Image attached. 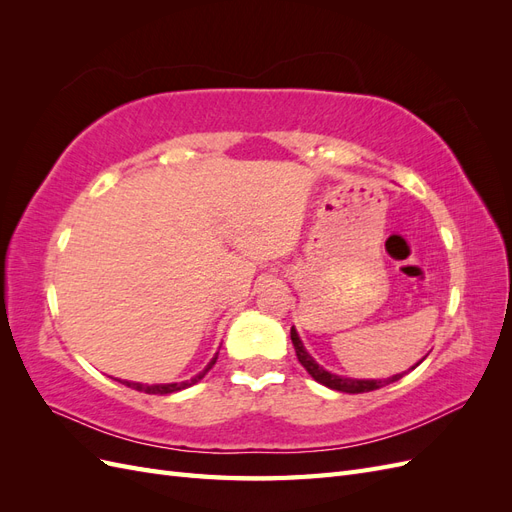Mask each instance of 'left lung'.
Returning a JSON list of instances; mask_svg holds the SVG:
<instances>
[{"instance_id": "obj_1", "label": "left lung", "mask_w": 512, "mask_h": 512, "mask_svg": "<svg viewBox=\"0 0 512 512\" xmlns=\"http://www.w3.org/2000/svg\"><path fill=\"white\" fill-rule=\"evenodd\" d=\"M290 339H292V346H294V352H297V359L299 363L307 369V374L312 376L316 382L329 386V389L333 391H342V393H369V391H376V389H382V386L386 384H393L397 382L399 378H404V374H395L391 378H384V380H354V378H344V376H337V374H331V371L322 369L312 356L307 354V350L303 348L301 339L297 335V331H294V327L290 329ZM421 363V361H418ZM416 363V365H418ZM414 365V367H416ZM412 367V369H414Z\"/></svg>"}]
</instances>
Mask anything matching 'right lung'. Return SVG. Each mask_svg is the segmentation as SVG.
I'll list each match as a JSON object with an SVG mask.
<instances>
[{
	"mask_svg": "<svg viewBox=\"0 0 512 512\" xmlns=\"http://www.w3.org/2000/svg\"><path fill=\"white\" fill-rule=\"evenodd\" d=\"M215 361H218V356H213L211 359V363L200 371L198 376H194L192 380H185V382H175V384H141V382H123L126 386H130V389H134V391H141V393H149V395H168V393H175V391H183V389H188V386H192V384H196L198 380H203L205 378V374L207 371L215 365Z\"/></svg>",
	"mask_w": 512,
	"mask_h": 512,
	"instance_id": "1",
	"label": "right lung"
}]
</instances>
